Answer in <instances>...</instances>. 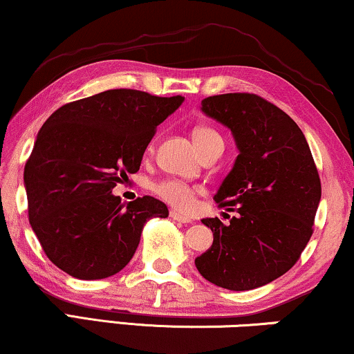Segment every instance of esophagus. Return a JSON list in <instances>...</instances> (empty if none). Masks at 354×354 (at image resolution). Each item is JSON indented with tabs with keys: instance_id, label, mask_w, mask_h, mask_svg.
I'll return each mask as SVG.
<instances>
[{
	"instance_id": "obj_1",
	"label": "esophagus",
	"mask_w": 354,
	"mask_h": 354,
	"mask_svg": "<svg viewBox=\"0 0 354 354\" xmlns=\"http://www.w3.org/2000/svg\"><path fill=\"white\" fill-rule=\"evenodd\" d=\"M171 217H172L174 221L182 222V224H190V222H192L190 217L183 216V214H180V212H177V211H171Z\"/></svg>"
}]
</instances>
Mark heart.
Returning a JSON list of instances; mask_svg holds the SVG:
<instances>
[{
  "label": "heart",
  "instance_id": "heart-1",
  "mask_svg": "<svg viewBox=\"0 0 354 354\" xmlns=\"http://www.w3.org/2000/svg\"><path fill=\"white\" fill-rule=\"evenodd\" d=\"M193 142H195L196 148L200 149V153L206 147H209L214 142H222L221 135L216 132L214 129L209 127H196L192 133ZM154 192L162 198L164 201H167L169 205L178 207V209H190L195 203V188H192L187 183L180 180H174V178H167L154 185Z\"/></svg>",
  "mask_w": 354,
  "mask_h": 354
}]
</instances>
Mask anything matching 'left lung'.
<instances>
[{
	"label": "left lung",
	"instance_id": "left-lung-1",
	"mask_svg": "<svg viewBox=\"0 0 354 354\" xmlns=\"http://www.w3.org/2000/svg\"><path fill=\"white\" fill-rule=\"evenodd\" d=\"M201 111L230 130L239 156L214 195L235 216L227 225L201 219L214 240L195 266L217 287H263L293 268L313 235L321 180L311 149L297 122L258 95L209 96Z\"/></svg>",
	"mask_w": 354,
	"mask_h": 354
}]
</instances>
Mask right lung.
<instances>
[{"instance_id":"right-lung-1","label":"right lung","mask_w":354,"mask_h":354,"mask_svg":"<svg viewBox=\"0 0 354 354\" xmlns=\"http://www.w3.org/2000/svg\"><path fill=\"white\" fill-rule=\"evenodd\" d=\"M183 96L106 90L55 111L24 169L28 221L53 264L80 280L122 270L145 224L167 217L153 196L122 205L113 188L140 169L154 130Z\"/></svg>"}]
</instances>
